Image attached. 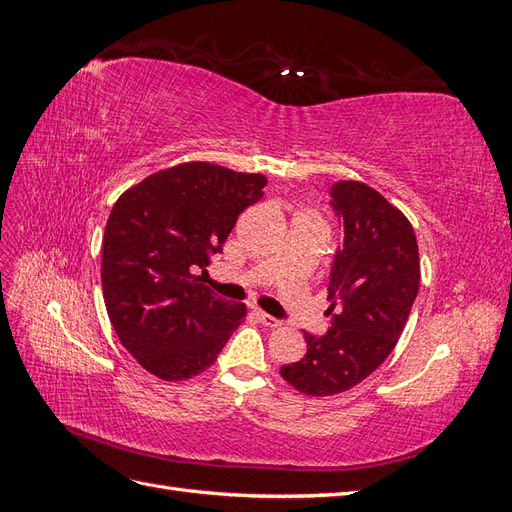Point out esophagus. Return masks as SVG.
Instances as JSON below:
<instances>
[{"mask_svg": "<svg viewBox=\"0 0 512 512\" xmlns=\"http://www.w3.org/2000/svg\"><path fill=\"white\" fill-rule=\"evenodd\" d=\"M256 318H258L262 324H265V327H271V329L282 327V320H280V318H275V316H271V314L260 312V309H256Z\"/></svg>", "mask_w": 512, "mask_h": 512, "instance_id": "obj_1", "label": "esophagus"}]
</instances>
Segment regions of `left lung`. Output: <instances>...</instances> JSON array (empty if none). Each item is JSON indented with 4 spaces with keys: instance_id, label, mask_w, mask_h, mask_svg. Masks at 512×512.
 <instances>
[{
    "instance_id": "left-lung-1",
    "label": "left lung",
    "mask_w": 512,
    "mask_h": 512,
    "mask_svg": "<svg viewBox=\"0 0 512 512\" xmlns=\"http://www.w3.org/2000/svg\"><path fill=\"white\" fill-rule=\"evenodd\" d=\"M329 207L342 228L329 273L331 329L305 333L307 352L284 365L294 389L327 397L376 371L404 331L421 284L412 224L389 200L359 181L331 185Z\"/></svg>"
}]
</instances>
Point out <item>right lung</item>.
<instances>
[{
  "label": "right lung",
  "mask_w": 512,
  "mask_h": 512,
  "mask_svg": "<svg viewBox=\"0 0 512 512\" xmlns=\"http://www.w3.org/2000/svg\"><path fill=\"white\" fill-rule=\"evenodd\" d=\"M265 185V175L188 162L115 203L102 239L104 303L123 348L153 376L203 374L241 324L245 305L220 299L194 273L222 252Z\"/></svg>",
  "instance_id": "right-lung-1"
}]
</instances>
